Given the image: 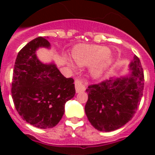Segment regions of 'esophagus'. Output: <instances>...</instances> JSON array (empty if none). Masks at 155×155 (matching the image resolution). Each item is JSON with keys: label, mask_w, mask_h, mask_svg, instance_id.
I'll use <instances>...</instances> for the list:
<instances>
[{"label": "esophagus", "mask_w": 155, "mask_h": 155, "mask_svg": "<svg viewBox=\"0 0 155 155\" xmlns=\"http://www.w3.org/2000/svg\"><path fill=\"white\" fill-rule=\"evenodd\" d=\"M74 84L77 93L85 91V87L86 85H87V83H86V82L83 81H81V79H76L74 81Z\"/></svg>", "instance_id": "esophagus-1"}]
</instances>
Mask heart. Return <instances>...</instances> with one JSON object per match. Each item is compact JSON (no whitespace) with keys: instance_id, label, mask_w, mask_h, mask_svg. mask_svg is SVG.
<instances>
[{"instance_id":"obj_1","label":"heart","mask_w":155,"mask_h":155,"mask_svg":"<svg viewBox=\"0 0 155 155\" xmlns=\"http://www.w3.org/2000/svg\"><path fill=\"white\" fill-rule=\"evenodd\" d=\"M72 57L79 66H89L97 63L93 74L99 75L112 62L110 50L107 46L78 45L72 50Z\"/></svg>"}]
</instances>
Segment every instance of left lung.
Returning <instances> with one entry per match:
<instances>
[{
	"mask_svg": "<svg viewBox=\"0 0 155 155\" xmlns=\"http://www.w3.org/2000/svg\"><path fill=\"white\" fill-rule=\"evenodd\" d=\"M130 74L109 79L87 87L84 110L91 125L110 132L128 123L136 113L143 96L144 75L140 59L134 56Z\"/></svg>",
	"mask_w": 155,
	"mask_h": 155,
	"instance_id": "obj_1",
	"label": "left lung"
}]
</instances>
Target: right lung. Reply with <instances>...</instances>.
Segmentation results:
<instances>
[{"label":"right lung","mask_w":155,"mask_h":155,"mask_svg":"<svg viewBox=\"0 0 155 155\" xmlns=\"http://www.w3.org/2000/svg\"><path fill=\"white\" fill-rule=\"evenodd\" d=\"M43 37L34 39L19 51L14 68L12 96L24 120L40 129L52 128L61 121L64 105L75 94L74 79L65 77L55 64H44L35 51L50 48Z\"/></svg>","instance_id":"add662e5"}]
</instances>
